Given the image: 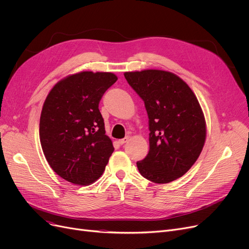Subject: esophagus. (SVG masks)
Returning <instances> with one entry per match:
<instances>
[{"label":"esophagus","instance_id":"1","mask_svg":"<svg viewBox=\"0 0 249 249\" xmlns=\"http://www.w3.org/2000/svg\"><path fill=\"white\" fill-rule=\"evenodd\" d=\"M128 140H129V137H128V136H126V137L122 138V139H119V141H118V142H119L121 145H123V144H124V143H126V142H127Z\"/></svg>","mask_w":249,"mask_h":249}]
</instances>
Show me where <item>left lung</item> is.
Masks as SVG:
<instances>
[{
    "mask_svg": "<svg viewBox=\"0 0 249 249\" xmlns=\"http://www.w3.org/2000/svg\"><path fill=\"white\" fill-rule=\"evenodd\" d=\"M144 102L149 151L137 161L140 175L156 184L184 176L198 160L206 139V122L197 97L180 77L165 71L125 72Z\"/></svg>",
    "mask_w": 249,
    "mask_h": 249,
    "instance_id": "8db88e82",
    "label": "left lung"
}]
</instances>
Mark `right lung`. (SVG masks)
Returning <instances> with one entry per match:
<instances>
[{
  "mask_svg": "<svg viewBox=\"0 0 249 249\" xmlns=\"http://www.w3.org/2000/svg\"><path fill=\"white\" fill-rule=\"evenodd\" d=\"M118 77L83 71L58 82L43 104L39 136L51 168L71 184L88 186L104 173L114 146L99 110Z\"/></svg>",
  "mask_w": 249,
  "mask_h": 249,
  "instance_id": "add662e5",
  "label": "right lung"
}]
</instances>
